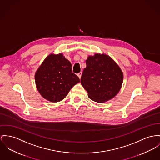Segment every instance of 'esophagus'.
Here are the masks:
<instances>
[{
  "instance_id": "esophagus-1",
  "label": "esophagus",
  "mask_w": 160,
  "mask_h": 160,
  "mask_svg": "<svg viewBox=\"0 0 160 160\" xmlns=\"http://www.w3.org/2000/svg\"><path fill=\"white\" fill-rule=\"evenodd\" d=\"M77 75H78V76L79 77V78L80 79V78H81V75H82V72H80V73H78V74H77Z\"/></svg>"
}]
</instances>
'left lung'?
Segmentation results:
<instances>
[{
    "label": "left lung",
    "instance_id": "8db88e82",
    "mask_svg": "<svg viewBox=\"0 0 160 160\" xmlns=\"http://www.w3.org/2000/svg\"><path fill=\"white\" fill-rule=\"evenodd\" d=\"M85 62L81 83L88 97L99 103L113 98L123 81L122 72L117 64L108 56L99 54L89 56Z\"/></svg>",
    "mask_w": 160,
    "mask_h": 160
}]
</instances>
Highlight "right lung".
Listing matches in <instances>:
<instances>
[{
    "mask_svg": "<svg viewBox=\"0 0 160 160\" xmlns=\"http://www.w3.org/2000/svg\"><path fill=\"white\" fill-rule=\"evenodd\" d=\"M72 69L70 62L62 54L47 56L35 74L36 84L40 94L53 102L62 100L79 82V78L72 73Z\"/></svg>",
    "mask_w": 160,
    "mask_h": 160,
    "instance_id": "add662e5",
    "label": "right lung"
}]
</instances>
